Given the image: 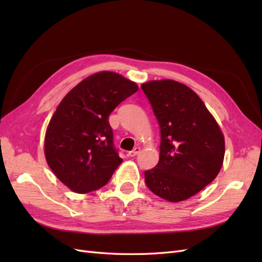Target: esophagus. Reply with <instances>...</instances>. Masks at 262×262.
Wrapping results in <instances>:
<instances>
[{
    "label": "esophagus",
    "instance_id": "1",
    "mask_svg": "<svg viewBox=\"0 0 262 262\" xmlns=\"http://www.w3.org/2000/svg\"><path fill=\"white\" fill-rule=\"evenodd\" d=\"M140 150H141V148L140 147H134L132 150H130V152L128 153V155L130 156V157H134V156H137L139 153H140Z\"/></svg>",
    "mask_w": 262,
    "mask_h": 262
}]
</instances>
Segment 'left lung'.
<instances>
[{
    "mask_svg": "<svg viewBox=\"0 0 262 262\" xmlns=\"http://www.w3.org/2000/svg\"><path fill=\"white\" fill-rule=\"evenodd\" d=\"M141 87L161 129L160 161L144 172L145 184L167 201L187 200L220 172L223 133L201 98L185 84L161 80Z\"/></svg>",
    "mask_w": 262,
    "mask_h": 262,
    "instance_id": "8db88e82",
    "label": "left lung"
}]
</instances>
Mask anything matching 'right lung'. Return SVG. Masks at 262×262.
I'll list each match as a JSON object with an SVG mask.
<instances>
[{
    "label": "right lung",
    "instance_id": "right-lung-1",
    "mask_svg": "<svg viewBox=\"0 0 262 262\" xmlns=\"http://www.w3.org/2000/svg\"><path fill=\"white\" fill-rule=\"evenodd\" d=\"M138 90L122 75L104 71L85 78L60 102L46 131L45 155L54 175L72 191L104 187L122 163L108 119Z\"/></svg>",
    "mask_w": 262,
    "mask_h": 262
}]
</instances>
